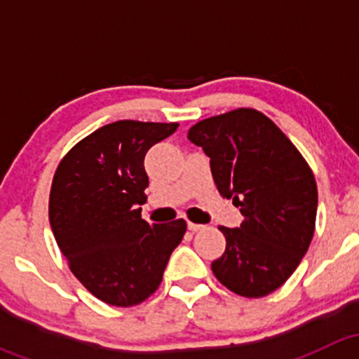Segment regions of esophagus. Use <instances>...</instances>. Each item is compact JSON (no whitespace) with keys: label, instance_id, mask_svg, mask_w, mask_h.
<instances>
[{"label":"esophagus","instance_id":"esophagus-1","mask_svg":"<svg viewBox=\"0 0 359 359\" xmlns=\"http://www.w3.org/2000/svg\"><path fill=\"white\" fill-rule=\"evenodd\" d=\"M203 227L205 226H201V224H194V222H187V229L189 231H193V233H196V231H201Z\"/></svg>","mask_w":359,"mask_h":359}]
</instances>
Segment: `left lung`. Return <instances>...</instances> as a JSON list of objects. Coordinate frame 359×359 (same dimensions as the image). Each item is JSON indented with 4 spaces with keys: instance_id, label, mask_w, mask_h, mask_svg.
Segmentation results:
<instances>
[{
    "instance_id": "8db88e82",
    "label": "left lung",
    "mask_w": 359,
    "mask_h": 359,
    "mask_svg": "<svg viewBox=\"0 0 359 359\" xmlns=\"http://www.w3.org/2000/svg\"><path fill=\"white\" fill-rule=\"evenodd\" d=\"M187 139L203 147L217 189L243 215L240 227H219L226 252L212 262L213 274L241 297L269 295L292 276L313 240V170L266 114L250 107L198 121Z\"/></svg>"
}]
</instances>
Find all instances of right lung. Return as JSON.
Listing matches in <instances>:
<instances>
[{
	"label": "right lung",
	"mask_w": 359,
	"mask_h": 359,
	"mask_svg": "<svg viewBox=\"0 0 359 359\" xmlns=\"http://www.w3.org/2000/svg\"><path fill=\"white\" fill-rule=\"evenodd\" d=\"M179 123L121 119L79 140L62 158L50 189L53 236L71 273L92 295L116 307L158 290L170 255L186 234L184 219L149 224L146 153Z\"/></svg>",
	"instance_id": "right-lung-1"
}]
</instances>
